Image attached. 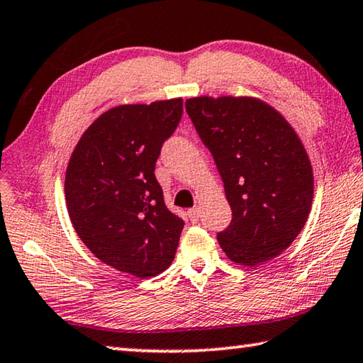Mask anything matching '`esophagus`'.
Instances as JSON below:
<instances>
[{
	"label": "esophagus",
	"mask_w": 363,
	"mask_h": 363,
	"mask_svg": "<svg viewBox=\"0 0 363 363\" xmlns=\"http://www.w3.org/2000/svg\"><path fill=\"white\" fill-rule=\"evenodd\" d=\"M199 217H201V211L198 207H193V208H189L188 211V218L193 221V223H196V221L199 220Z\"/></svg>",
	"instance_id": "34e87169"
}]
</instances>
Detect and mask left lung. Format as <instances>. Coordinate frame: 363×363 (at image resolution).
<instances>
[{
	"label": "left lung",
	"instance_id": "left-lung-1",
	"mask_svg": "<svg viewBox=\"0 0 363 363\" xmlns=\"http://www.w3.org/2000/svg\"><path fill=\"white\" fill-rule=\"evenodd\" d=\"M185 106L233 211L220 247L249 268L281 255L301 233L314 198L313 165L295 129L255 97L204 95Z\"/></svg>",
	"mask_w": 363,
	"mask_h": 363
}]
</instances>
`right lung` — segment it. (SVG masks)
<instances>
[{"label": "right lung", "mask_w": 363, "mask_h": 363, "mask_svg": "<svg viewBox=\"0 0 363 363\" xmlns=\"http://www.w3.org/2000/svg\"><path fill=\"white\" fill-rule=\"evenodd\" d=\"M183 100L119 105L82 133L65 174L69 220L100 262L140 279L174 262L183 220L164 204L155 165Z\"/></svg>", "instance_id": "right-lung-1"}]
</instances>
